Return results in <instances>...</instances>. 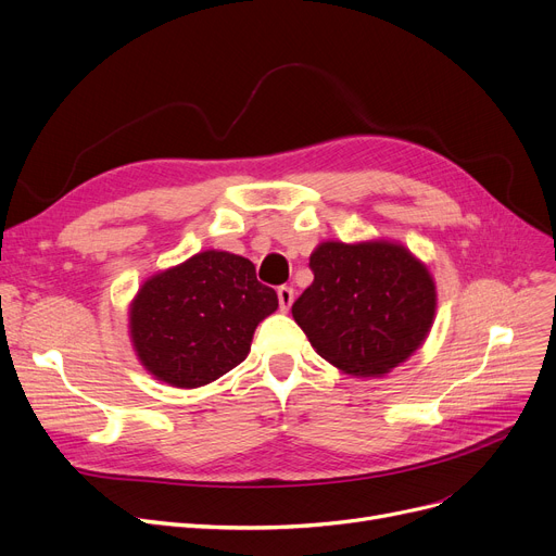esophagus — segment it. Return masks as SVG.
<instances>
[{
    "label": "esophagus",
    "instance_id": "esophagus-1",
    "mask_svg": "<svg viewBox=\"0 0 556 556\" xmlns=\"http://www.w3.org/2000/svg\"><path fill=\"white\" fill-rule=\"evenodd\" d=\"M277 298H279V308L281 311H288L290 306H293V300H295V290L290 286H281L277 290Z\"/></svg>",
    "mask_w": 556,
    "mask_h": 556
}]
</instances>
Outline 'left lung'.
Masks as SVG:
<instances>
[{
    "label": "left lung",
    "mask_w": 556,
    "mask_h": 556,
    "mask_svg": "<svg viewBox=\"0 0 556 556\" xmlns=\"http://www.w3.org/2000/svg\"><path fill=\"white\" fill-rule=\"evenodd\" d=\"M313 283L293 304L315 352L352 376H381L424 344L437 308L434 281L399 243H319Z\"/></svg>",
    "instance_id": "left-lung-1"
}]
</instances>
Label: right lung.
I'll return each mask as SVG.
<instances>
[{
    "label": "right lung",
    "mask_w": 556,
    "mask_h": 556,
    "mask_svg": "<svg viewBox=\"0 0 556 556\" xmlns=\"http://www.w3.org/2000/svg\"><path fill=\"white\" fill-rule=\"evenodd\" d=\"M277 306L250 258L198 252L143 281L130 304V340L157 381L200 388L245 361L256 325Z\"/></svg>",
    "instance_id": "obj_1"
}]
</instances>
